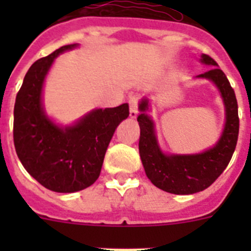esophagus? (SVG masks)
I'll return each mask as SVG.
<instances>
[{
    "mask_svg": "<svg viewBox=\"0 0 251 251\" xmlns=\"http://www.w3.org/2000/svg\"><path fill=\"white\" fill-rule=\"evenodd\" d=\"M128 104H129L130 118H137V115H138V104H139L138 95H130L129 100H128Z\"/></svg>",
    "mask_w": 251,
    "mask_h": 251,
    "instance_id": "obj_1",
    "label": "esophagus"
}]
</instances>
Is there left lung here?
<instances>
[{"mask_svg":"<svg viewBox=\"0 0 251 251\" xmlns=\"http://www.w3.org/2000/svg\"><path fill=\"white\" fill-rule=\"evenodd\" d=\"M201 61L214 68L200 74L199 77H206L216 84L226 108L224 133L214 148L192 156H166L157 145L153 122L145 113L148 108V101L142 100L139 104L142 113L137 121L141 128L139 154L142 163L151 182L170 194L191 195L203 191L208 186H211L227 167L238 143V100L234 89L211 56L203 54Z\"/></svg>","mask_w":251,"mask_h":251,"instance_id":"8db88e82","label":"left lung"}]
</instances>
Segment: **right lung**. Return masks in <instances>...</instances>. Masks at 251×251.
<instances>
[{
    "label": "right lung",
    "instance_id": "add662e5",
    "mask_svg": "<svg viewBox=\"0 0 251 251\" xmlns=\"http://www.w3.org/2000/svg\"><path fill=\"white\" fill-rule=\"evenodd\" d=\"M75 45L61 46L35 61L26 73L13 109V143L31 176L55 192H75L98 179L110 139L128 104L95 109L73 127L60 128L44 113L41 90L55 57Z\"/></svg>",
    "mask_w": 251,
    "mask_h": 251
}]
</instances>
